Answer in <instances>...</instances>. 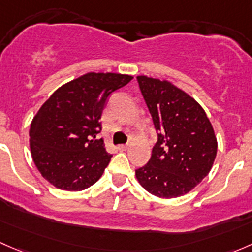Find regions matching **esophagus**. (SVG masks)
Returning a JSON list of instances; mask_svg holds the SVG:
<instances>
[{"label":"esophagus","mask_w":252,"mask_h":252,"mask_svg":"<svg viewBox=\"0 0 252 252\" xmlns=\"http://www.w3.org/2000/svg\"><path fill=\"white\" fill-rule=\"evenodd\" d=\"M117 149H118L119 151H124V150L128 149V145H118V146H117Z\"/></svg>","instance_id":"34e87169"}]
</instances>
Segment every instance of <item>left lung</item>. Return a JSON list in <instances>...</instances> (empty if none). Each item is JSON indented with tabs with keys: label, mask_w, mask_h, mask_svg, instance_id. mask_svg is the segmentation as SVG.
<instances>
[{
	"label": "left lung",
	"mask_w": 252,
	"mask_h": 252,
	"mask_svg": "<svg viewBox=\"0 0 252 252\" xmlns=\"http://www.w3.org/2000/svg\"><path fill=\"white\" fill-rule=\"evenodd\" d=\"M157 133L151 158L135 171L142 188L158 197L194 189L212 168L217 140L201 106L171 83L136 78Z\"/></svg>",
	"instance_id": "1"
}]
</instances>
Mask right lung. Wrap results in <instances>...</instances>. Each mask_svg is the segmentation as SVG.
<instances>
[{"mask_svg": "<svg viewBox=\"0 0 252 252\" xmlns=\"http://www.w3.org/2000/svg\"><path fill=\"white\" fill-rule=\"evenodd\" d=\"M130 75L88 73L55 91L30 126V150L37 169L56 188L80 191L95 184L111 161L100 134L108 96Z\"/></svg>", "mask_w": 252, "mask_h": 252, "instance_id": "1", "label": "right lung"}]
</instances>
